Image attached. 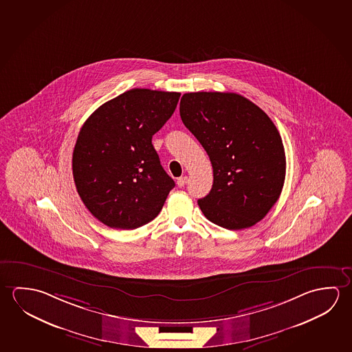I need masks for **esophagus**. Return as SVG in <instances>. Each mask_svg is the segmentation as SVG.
Returning <instances> with one entry per match:
<instances>
[{
	"label": "esophagus",
	"mask_w": 352,
	"mask_h": 352,
	"mask_svg": "<svg viewBox=\"0 0 352 352\" xmlns=\"http://www.w3.org/2000/svg\"><path fill=\"white\" fill-rule=\"evenodd\" d=\"M186 183H188V177H180V178L177 179V184H178L179 188H183Z\"/></svg>",
	"instance_id": "esophagus-1"
}]
</instances>
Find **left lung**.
<instances>
[{
    "label": "left lung",
    "mask_w": 352,
    "mask_h": 352,
    "mask_svg": "<svg viewBox=\"0 0 352 352\" xmlns=\"http://www.w3.org/2000/svg\"><path fill=\"white\" fill-rule=\"evenodd\" d=\"M179 110L212 164V189L197 201L205 217L233 231L264 219L286 174L283 140L270 118L236 93H185Z\"/></svg>",
    "instance_id": "left-lung-1"
}]
</instances>
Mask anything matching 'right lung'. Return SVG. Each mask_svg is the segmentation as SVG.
<instances>
[{"label":"right lung","instance_id":"obj_1","mask_svg":"<svg viewBox=\"0 0 352 352\" xmlns=\"http://www.w3.org/2000/svg\"><path fill=\"white\" fill-rule=\"evenodd\" d=\"M179 97L133 88L100 105L81 127L72 155L76 189L110 228L135 230L156 219L175 186L152 136L172 116Z\"/></svg>","mask_w":352,"mask_h":352}]
</instances>
